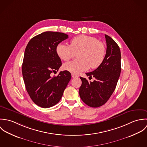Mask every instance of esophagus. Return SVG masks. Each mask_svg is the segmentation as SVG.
I'll return each mask as SVG.
<instances>
[{
    "label": "esophagus",
    "instance_id": "obj_1",
    "mask_svg": "<svg viewBox=\"0 0 147 147\" xmlns=\"http://www.w3.org/2000/svg\"><path fill=\"white\" fill-rule=\"evenodd\" d=\"M72 77L73 78H78L79 76H78V75H75V74H72Z\"/></svg>",
    "mask_w": 147,
    "mask_h": 147
}]
</instances>
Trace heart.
<instances>
[{
    "mask_svg": "<svg viewBox=\"0 0 147 147\" xmlns=\"http://www.w3.org/2000/svg\"><path fill=\"white\" fill-rule=\"evenodd\" d=\"M56 52L61 59L67 61L78 53V59L64 63V69L74 74H79L92 69L98 68L105 59V44L95 37L80 35L73 38L70 45L59 43L56 47Z\"/></svg>",
    "mask_w": 147,
    "mask_h": 147,
    "instance_id": "1",
    "label": "heart"
}]
</instances>
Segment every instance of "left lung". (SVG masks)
I'll use <instances>...</instances> for the list:
<instances>
[{
    "label": "left lung",
    "instance_id": "1",
    "mask_svg": "<svg viewBox=\"0 0 147 147\" xmlns=\"http://www.w3.org/2000/svg\"><path fill=\"white\" fill-rule=\"evenodd\" d=\"M106 53L102 64L94 71L86 73L89 78L94 77L93 82H88L80 77L82 84L79 95L85 104L98 107L105 103L114 92L121 71V55L119 46L110 37L105 34Z\"/></svg>",
    "mask_w": 147,
    "mask_h": 147
}]
</instances>
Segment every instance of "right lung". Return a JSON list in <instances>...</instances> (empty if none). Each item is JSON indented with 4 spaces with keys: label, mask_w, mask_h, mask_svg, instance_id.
I'll list each match as a JSON object with an SVG mask.
<instances>
[{
    "label": "right lung",
    "mask_w": 147,
    "mask_h": 147,
    "mask_svg": "<svg viewBox=\"0 0 147 147\" xmlns=\"http://www.w3.org/2000/svg\"><path fill=\"white\" fill-rule=\"evenodd\" d=\"M68 38L63 33L45 32L33 37L26 47L22 65L24 82L30 98L43 108L59 102L71 79L68 71H61L57 76H51L62 65L56 47Z\"/></svg>",
    "instance_id": "add662e5"
}]
</instances>
